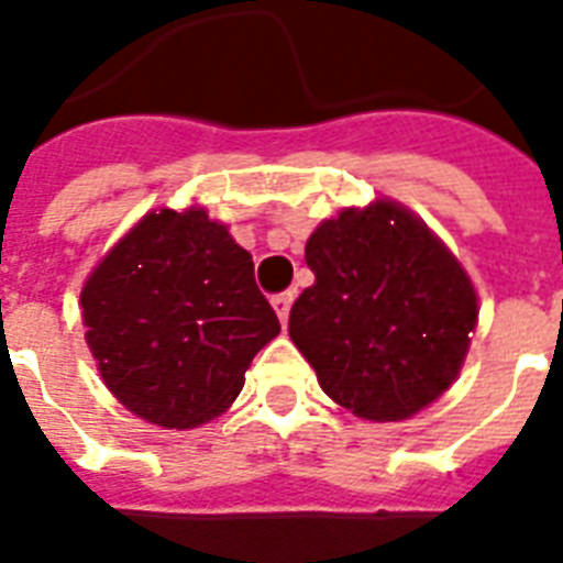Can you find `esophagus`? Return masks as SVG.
<instances>
[{
  "mask_svg": "<svg viewBox=\"0 0 563 563\" xmlns=\"http://www.w3.org/2000/svg\"><path fill=\"white\" fill-rule=\"evenodd\" d=\"M291 303H295V291H280V295H274L272 298V307L274 312H277V318H280L283 327H286V321H289Z\"/></svg>",
  "mask_w": 563,
  "mask_h": 563,
  "instance_id": "1",
  "label": "esophagus"
}]
</instances>
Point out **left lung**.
<instances>
[{"mask_svg":"<svg viewBox=\"0 0 563 563\" xmlns=\"http://www.w3.org/2000/svg\"><path fill=\"white\" fill-rule=\"evenodd\" d=\"M316 283L289 335L318 383L356 418L406 420L453 385L479 318L446 245L394 201L344 210L307 242Z\"/></svg>","mask_w":563,"mask_h":563,"instance_id":"1","label":"left lung"}]
</instances>
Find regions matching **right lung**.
Listing matches in <instances>:
<instances>
[{"mask_svg":"<svg viewBox=\"0 0 563 563\" xmlns=\"http://www.w3.org/2000/svg\"><path fill=\"white\" fill-rule=\"evenodd\" d=\"M92 360L136 418L192 429L228 409L280 333L254 260L201 207L152 210L81 289Z\"/></svg>","mask_w":563,"mask_h":563,"instance_id":"obj_1","label":"right lung"}]
</instances>
